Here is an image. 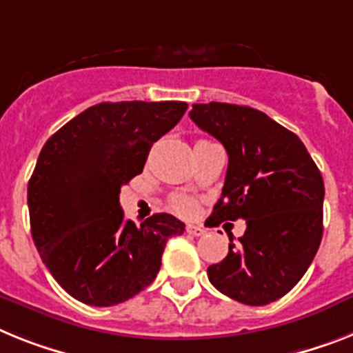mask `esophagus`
Returning a JSON list of instances; mask_svg holds the SVG:
<instances>
[{
  "mask_svg": "<svg viewBox=\"0 0 353 353\" xmlns=\"http://www.w3.org/2000/svg\"><path fill=\"white\" fill-rule=\"evenodd\" d=\"M186 232L190 233V235H194V236H201V235H204V233H206V230H204V228H201V226H186Z\"/></svg>",
  "mask_w": 353,
  "mask_h": 353,
  "instance_id": "1",
  "label": "esophagus"
}]
</instances>
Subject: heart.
I'll use <instances>...</instances> for the list:
<instances>
[{"label":"heart","mask_w":353,"mask_h":353,"mask_svg":"<svg viewBox=\"0 0 353 353\" xmlns=\"http://www.w3.org/2000/svg\"><path fill=\"white\" fill-rule=\"evenodd\" d=\"M174 206H176L177 212L183 213V215H190V213L194 212V203H192V199L185 197V195L176 197V199H174Z\"/></svg>","instance_id":"obj_1"}]
</instances>
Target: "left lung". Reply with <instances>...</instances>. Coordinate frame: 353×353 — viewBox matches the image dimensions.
I'll return each mask as SVG.
<instances>
[{
    "mask_svg": "<svg viewBox=\"0 0 353 353\" xmlns=\"http://www.w3.org/2000/svg\"><path fill=\"white\" fill-rule=\"evenodd\" d=\"M195 125L228 152L215 226L244 219L241 245L208 268L212 285L245 305H268L300 282L323 236L325 185L294 132L248 105L194 103Z\"/></svg>",
    "mask_w": 353,
    "mask_h": 353,
    "instance_id": "8db88e82",
    "label": "left lung"
}]
</instances>
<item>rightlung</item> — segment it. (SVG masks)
I'll use <instances>...</instances> for the list:
<instances>
[{
    "label": "right lung",
    "instance_id": "right-lung-1",
    "mask_svg": "<svg viewBox=\"0 0 353 353\" xmlns=\"http://www.w3.org/2000/svg\"><path fill=\"white\" fill-rule=\"evenodd\" d=\"M185 102H102L44 143L28 181L34 244L59 285L82 303L111 307L154 282L167 241L185 232L168 213L140 226L123 217L120 188L141 174L154 141Z\"/></svg>",
    "mask_w": 353,
    "mask_h": 353
}]
</instances>
